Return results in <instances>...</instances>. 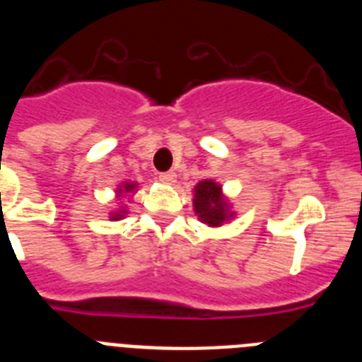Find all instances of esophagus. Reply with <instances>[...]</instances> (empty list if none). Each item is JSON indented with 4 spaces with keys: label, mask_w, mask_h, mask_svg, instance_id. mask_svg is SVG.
I'll list each match as a JSON object with an SVG mask.
<instances>
[{
    "label": "esophagus",
    "mask_w": 362,
    "mask_h": 362,
    "mask_svg": "<svg viewBox=\"0 0 362 362\" xmlns=\"http://www.w3.org/2000/svg\"><path fill=\"white\" fill-rule=\"evenodd\" d=\"M159 181H163V183H174L175 181V172H163V174H159Z\"/></svg>",
    "instance_id": "1"
}]
</instances>
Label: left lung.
<instances>
[{"label":"left lung","mask_w":362,"mask_h":362,"mask_svg":"<svg viewBox=\"0 0 362 362\" xmlns=\"http://www.w3.org/2000/svg\"><path fill=\"white\" fill-rule=\"evenodd\" d=\"M194 206H196V214L201 217V221L210 226L223 225L230 217L226 203L221 196V187L210 179L201 181L196 187Z\"/></svg>","instance_id":"obj_1"}]
</instances>
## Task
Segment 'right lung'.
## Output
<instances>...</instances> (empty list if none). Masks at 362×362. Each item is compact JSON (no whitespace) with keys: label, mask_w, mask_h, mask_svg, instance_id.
<instances>
[{"label":"right lung","mask_w":362,"mask_h":362,"mask_svg":"<svg viewBox=\"0 0 362 362\" xmlns=\"http://www.w3.org/2000/svg\"><path fill=\"white\" fill-rule=\"evenodd\" d=\"M123 188H124V192H130V190H134V188H136V185L124 183ZM119 192H123V190H121V188H119ZM119 217H121V212L119 214H114V216H112V219H119Z\"/></svg>","instance_id":"add662e5"}]
</instances>
